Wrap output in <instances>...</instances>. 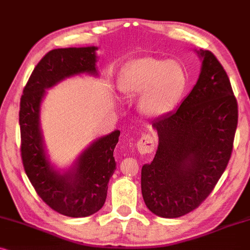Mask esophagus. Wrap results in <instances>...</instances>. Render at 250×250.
<instances>
[{"label": "esophagus", "mask_w": 250, "mask_h": 250, "mask_svg": "<svg viewBox=\"0 0 250 250\" xmlns=\"http://www.w3.org/2000/svg\"><path fill=\"white\" fill-rule=\"evenodd\" d=\"M137 148L141 154H151L155 148L154 138L148 134L143 135L137 143Z\"/></svg>", "instance_id": "obj_1"}]
</instances>
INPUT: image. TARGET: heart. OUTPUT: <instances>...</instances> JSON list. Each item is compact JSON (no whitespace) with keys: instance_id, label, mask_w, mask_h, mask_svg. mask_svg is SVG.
Wrapping results in <instances>:
<instances>
[{"instance_id":"heart-1","label":"heart","mask_w":250,"mask_h":250,"mask_svg":"<svg viewBox=\"0 0 250 250\" xmlns=\"http://www.w3.org/2000/svg\"><path fill=\"white\" fill-rule=\"evenodd\" d=\"M185 86V73L174 61L141 58L127 66L119 79V90L138 99V109L148 119H159L174 108Z\"/></svg>"}]
</instances>
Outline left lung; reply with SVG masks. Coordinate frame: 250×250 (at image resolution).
Returning a JSON list of instances; mask_svg holds the SVG:
<instances>
[{"label": "left lung", "mask_w": 250, "mask_h": 250, "mask_svg": "<svg viewBox=\"0 0 250 250\" xmlns=\"http://www.w3.org/2000/svg\"><path fill=\"white\" fill-rule=\"evenodd\" d=\"M201 72L178 109L152 123L159 136L153 161L142 168L146 207L164 218L194 210L210 194L233 149L238 103L225 69L208 50Z\"/></svg>", "instance_id": "obj_1"}]
</instances>
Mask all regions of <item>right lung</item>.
I'll use <instances>...</instances> for the list:
<instances>
[{"instance_id":"add662e5","label":"right lung","mask_w":250,"mask_h":250,"mask_svg":"<svg viewBox=\"0 0 250 250\" xmlns=\"http://www.w3.org/2000/svg\"><path fill=\"white\" fill-rule=\"evenodd\" d=\"M97 46L53 49L35 66L21 98L19 125L26 175L50 208L68 217H86L105 204L107 184L115 170L113 156L120 131L96 139L67 171L56 170L45 153L40 107L46 89L79 74L98 75Z\"/></svg>"}]
</instances>
